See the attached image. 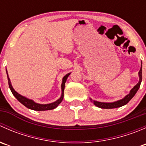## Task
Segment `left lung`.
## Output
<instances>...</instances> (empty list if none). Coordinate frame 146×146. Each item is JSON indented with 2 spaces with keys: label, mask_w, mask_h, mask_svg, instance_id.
<instances>
[{
  "label": "left lung",
  "mask_w": 146,
  "mask_h": 146,
  "mask_svg": "<svg viewBox=\"0 0 146 146\" xmlns=\"http://www.w3.org/2000/svg\"><path fill=\"white\" fill-rule=\"evenodd\" d=\"M139 81L138 83L133 87V88H132L131 90L130 91V93L129 95H126L123 99L114 102H111V103H106V102H100L97 101H93L94 104L97 107H100L102 109H113V108H117V107H122V106L125 105V104H127L132 98H133L136 93L138 91V90L139 89L140 85H141V81H142V65H141V69L139 70Z\"/></svg>",
  "instance_id": "left-lung-1"
}]
</instances>
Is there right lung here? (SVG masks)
<instances>
[{
  "mask_svg": "<svg viewBox=\"0 0 146 146\" xmlns=\"http://www.w3.org/2000/svg\"><path fill=\"white\" fill-rule=\"evenodd\" d=\"M7 73V76H8V85H9V88L11 90L13 95L17 98V100L20 102H21L22 104L24 106H25L27 108L30 109V110H36V111H45V110H51L53 109L56 108L60 103L61 102V101L63 100V98H64V88H65V82H66V80H67V78L68 77V76L70 75V73H68L66 76H64V78H63V82L61 84V90H62V94H61V97L60 98V99H58V100L54 102L51 103V104H37V103L35 102L33 100H31L27 99V98H25V97L22 96L20 94L17 93L15 90L12 87L11 83H10V80L9 77H8V72L6 70Z\"/></svg>",
  "mask_w": 146,
  "mask_h": 146,
  "instance_id": "right-lung-1",
  "label": "right lung"
}]
</instances>
